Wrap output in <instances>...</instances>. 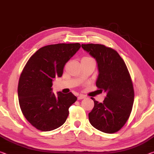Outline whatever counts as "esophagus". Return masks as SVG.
Segmentation results:
<instances>
[{"label":"esophagus","instance_id":"1","mask_svg":"<svg viewBox=\"0 0 154 154\" xmlns=\"http://www.w3.org/2000/svg\"><path fill=\"white\" fill-rule=\"evenodd\" d=\"M86 98V96L85 95H82V94H80L79 96H78V100H82V99H84Z\"/></svg>","mask_w":154,"mask_h":154}]
</instances>
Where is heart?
I'll return each mask as SVG.
<instances>
[{
	"label": "heart",
	"mask_w": 154,
	"mask_h": 154,
	"mask_svg": "<svg viewBox=\"0 0 154 154\" xmlns=\"http://www.w3.org/2000/svg\"><path fill=\"white\" fill-rule=\"evenodd\" d=\"M89 58H89V57H84V58H82V59H89Z\"/></svg>",
	"instance_id": "obj_1"
}]
</instances>
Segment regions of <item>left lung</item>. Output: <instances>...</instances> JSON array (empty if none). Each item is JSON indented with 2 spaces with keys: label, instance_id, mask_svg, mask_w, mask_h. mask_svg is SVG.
Segmentation results:
<instances>
[{
  "label": "left lung",
  "instance_id": "left-lung-1",
  "mask_svg": "<svg viewBox=\"0 0 154 154\" xmlns=\"http://www.w3.org/2000/svg\"><path fill=\"white\" fill-rule=\"evenodd\" d=\"M82 49L98 63L96 86L107 92L103 103L94 98V107L89 113L91 125L99 131L113 134L126 123L131 114L134 90L126 64L114 49L100 44H82Z\"/></svg>",
  "mask_w": 154,
  "mask_h": 154
}]
</instances>
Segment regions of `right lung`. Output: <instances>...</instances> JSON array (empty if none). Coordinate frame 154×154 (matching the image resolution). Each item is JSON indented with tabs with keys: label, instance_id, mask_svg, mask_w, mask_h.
<instances>
[{
	"label": "right lung",
	"instance_id": "obj_1",
	"mask_svg": "<svg viewBox=\"0 0 154 154\" xmlns=\"http://www.w3.org/2000/svg\"><path fill=\"white\" fill-rule=\"evenodd\" d=\"M79 43H58L40 48L31 56L21 73L18 85V101L29 123L42 131L65 123L69 108L77 100L72 93L51 92L52 81L61 77L66 63L80 48Z\"/></svg>",
	"mask_w": 154,
	"mask_h": 154
}]
</instances>
